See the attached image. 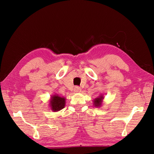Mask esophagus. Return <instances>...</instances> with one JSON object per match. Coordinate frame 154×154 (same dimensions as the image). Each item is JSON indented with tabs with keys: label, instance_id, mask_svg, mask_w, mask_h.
Returning a JSON list of instances; mask_svg holds the SVG:
<instances>
[{
	"label": "esophagus",
	"instance_id": "1",
	"mask_svg": "<svg viewBox=\"0 0 154 154\" xmlns=\"http://www.w3.org/2000/svg\"><path fill=\"white\" fill-rule=\"evenodd\" d=\"M81 88L80 87H76L75 88H74V92H81Z\"/></svg>",
	"mask_w": 154,
	"mask_h": 154
}]
</instances>
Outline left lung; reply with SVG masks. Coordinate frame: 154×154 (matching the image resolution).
Returning <instances> with one entry per match:
<instances>
[{
    "label": "left lung",
    "instance_id": "8db88e82",
    "mask_svg": "<svg viewBox=\"0 0 154 154\" xmlns=\"http://www.w3.org/2000/svg\"><path fill=\"white\" fill-rule=\"evenodd\" d=\"M104 97L103 95H100L98 97H97L93 100V105H94L95 107H100L103 103Z\"/></svg>",
    "mask_w": 154,
    "mask_h": 154
}]
</instances>
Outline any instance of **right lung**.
Segmentation results:
<instances>
[{"label": "right lung", "mask_w": 154, "mask_h": 154, "mask_svg": "<svg viewBox=\"0 0 154 154\" xmlns=\"http://www.w3.org/2000/svg\"><path fill=\"white\" fill-rule=\"evenodd\" d=\"M66 100L65 97H61L56 94L51 96L49 100L51 110L53 112H58L63 109L66 105Z\"/></svg>", "instance_id": "1"}]
</instances>
